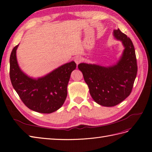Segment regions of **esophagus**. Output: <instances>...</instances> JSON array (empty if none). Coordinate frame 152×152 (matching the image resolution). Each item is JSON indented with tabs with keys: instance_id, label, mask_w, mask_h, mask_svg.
Returning a JSON list of instances; mask_svg holds the SVG:
<instances>
[{
	"instance_id": "esophagus-1",
	"label": "esophagus",
	"mask_w": 152,
	"mask_h": 152,
	"mask_svg": "<svg viewBox=\"0 0 152 152\" xmlns=\"http://www.w3.org/2000/svg\"><path fill=\"white\" fill-rule=\"evenodd\" d=\"M82 61V58L80 56H76L74 59V61L76 63L77 65H79V64Z\"/></svg>"
}]
</instances>
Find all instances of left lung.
I'll return each mask as SVG.
<instances>
[{"label": "left lung", "mask_w": 152, "mask_h": 152, "mask_svg": "<svg viewBox=\"0 0 152 152\" xmlns=\"http://www.w3.org/2000/svg\"><path fill=\"white\" fill-rule=\"evenodd\" d=\"M113 34L124 47L116 64L104 66L82 63L78 65L94 102L108 107L119 104L129 96L137 72L135 49L131 40L119 29L114 30Z\"/></svg>", "instance_id": "1"}]
</instances>
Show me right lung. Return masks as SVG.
Returning <instances> with one entry per match:
<instances>
[{"mask_svg":"<svg viewBox=\"0 0 152 152\" xmlns=\"http://www.w3.org/2000/svg\"><path fill=\"white\" fill-rule=\"evenodd\" d=\"M10 56V79L14 89L27 107L35 112L50 113L60 108L66 98L67 86L76 63L72 61L59 66L46 75L31 78L18 65L16 50Z\"/></svg>","mask_w":152,"mask_h":152,"instance_id":"1","label":"right lung"}]
</instances>
